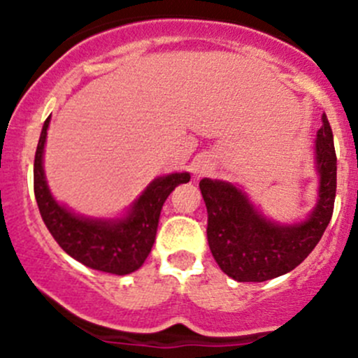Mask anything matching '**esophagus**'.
Listing matches in <instances>:
<instances>
[{
    "instance_id": "34e87169",
    "label": "esophagus",
    "mask_w": 358,
    "mask_h": 358,
    "mask_svg": "<svg viewBox=\"0 0 358 358\" xmlns=\"http://www.w3.org/2000/svg\"><path fill=\"white\" fill-rule=\"evenodd\" d=\"M210 171H212V162L210 158L205 157V155L203 157H198L196 160L193 162V172L196 178H201V176L208 174Z\"/></svg>"
}]
</instances>
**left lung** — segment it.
<instances>
[{"mask_svg":"<svg viewBox=\"0 0 358 358\" xmlns=\"http://www.w3.org/2000/svg\"><path fill=\"white\" fill-rule=\"evenodd\" d=\"M324 125L315 139L317 200L304 219L278 222L266 217L242 184L203 178L207 240L215 263L236 282H264L299 266L324 235L336 198V151L332 130Z\"/></svg>","mask_w":358,"mask_h":358,"instance_id":"obj_1","label":"left lung"}]
</instances>
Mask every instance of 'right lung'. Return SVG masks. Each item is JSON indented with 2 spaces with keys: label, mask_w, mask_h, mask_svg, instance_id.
Segmentation results:
<instances>
[{
  "label": "right lung",
  "mask_w": 358,
  "mask_h": 358,
  "mask_svg": "<svg viewBox=\"0 0 358 358\" xmlns=\"http://www.w3.org/2000/svg\"><path fill=\"white\" fill-rule=\"evenodd\" d=\"M48 127L50 116L43 123L34 157V196L48 231L73 259L92 270L113 275L134 273L153 249L165 200L179 184L189 182V172L153 179L125 212L115 217L78 214L60 203L47 182L43 157Z\"/></svg>",
  "instance_id": "obj_1"
}]
</instances>
